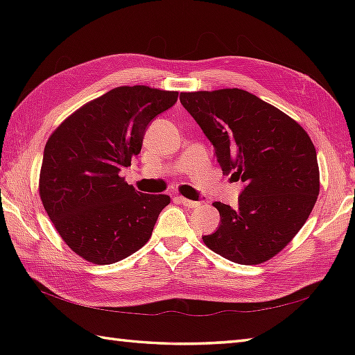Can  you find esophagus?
<instances>
[{"mask_svg": "<svg viewBox=\"0 0 355 355\" xmlns=\"http://www.w3.org/2000/svg\"><path fill=\"white\" fill-rule=\"evenodd\" d=\"M175 200L180 202V205H183L184 207H187V209H193V207H197L198 206V202L197 201H192V200H187V198H184V197H175Z\"/></svg>", "mask_w": 355, "mask_h": 355, "instance_id": "esophagus-1", "label": "esophagus"}]
</instances>
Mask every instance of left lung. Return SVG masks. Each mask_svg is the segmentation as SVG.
<instances>
[{
    "instance_id": "1",
    "label": "left lung",
    "mask_w": 355,
    "mask_h": 355,
    "mask_svg": "<svg viewBox=\"0 0 355 355\" xmlns=\"http://www.w3.org/2000/svg\"><path fill=\"white\" fill-rule=\"evenodd\" d=\"M180 102L214 145L224 173L245 186L238 207L215 201L220 227L202 236L223 258L256 266L296 236L319 195L315 148L281 110L244 89L182 93Z\"/></svg>"
}]
</instances>
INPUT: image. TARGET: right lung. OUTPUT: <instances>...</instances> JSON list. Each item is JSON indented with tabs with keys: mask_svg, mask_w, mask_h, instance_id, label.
<instances>
[{
	"mask_svg": "<svg viewBox=\"0 0 355 355\" xmlns=\"http://www.w3.org/2000/svg\"><path fill=\"white\" fill-rule=\"evenodd\" d=\"M177 92L117 87L65 119L44 148L40 195L74 253L114 263L148 243L168 195L140 193L119 175L141 150L146 128Z\"/></svg>",
	"mask_w": 355,
	"mask_h": 355,
	"instance_id": "right-lung-1",
	"label": "right lung"
}]
</instances>
